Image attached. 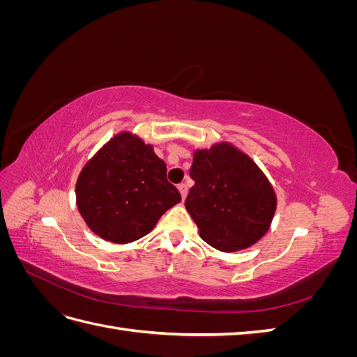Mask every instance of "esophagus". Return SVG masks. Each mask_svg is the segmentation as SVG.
I'll return each instance as SVG.
<instances>
[{
  "label": "esophagus",
  "mask_w": 357,
  "mask_h": 357,
  "mask_svg": "<svg viewBox=\"0 0 357 357\" xmlns=\"http://www.w3.org/2000/svg\"><path fill=\"white\" fill-rule=\"evenodd\" d=\"M177 188H178V190H180V193H181L183 199H185V198H186V195H188V186L185 185V183H180V185H178Z\"/></svg>",
  "instance_id": "34e87169"
}]
</instances>
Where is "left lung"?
Wrapping results in <instances>:
<instances>
[{"instance_id": "8db88e82", "label": "left lung", "mask_w": 357, "mask_h": 357, "mask_svg": "<svg viewBox=\"0 0 357 357\" xmlns=\"http://www.w3.org/2000/svg\"><path fill=\"white\" fill-rule=\"evenodd\" d=\"M195 181L186 210L201 238L222 252L257 243L269 229L277 198L264 172L229 143L197 150L190 167Z\"/></svg>"}]
</instances>
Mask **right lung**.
<instances>
[{
  "mask_svg": "<svg viewBox=\"0 0 357 357\" xmlns=\"http://www.w3.org/2000/svg\"><path fill=\"white\" fill-rule=\"evenodd\" d=\"M86 225L116 244L139 240L171 207L180 192L167 180V165L142 138L122 132L82 169L75 185Z\"/></svg>",
  "mask_w": 357,
  "mask_h": 357,
  "instance_id": "1",
  "label": "right lung"
}]
</instances>
